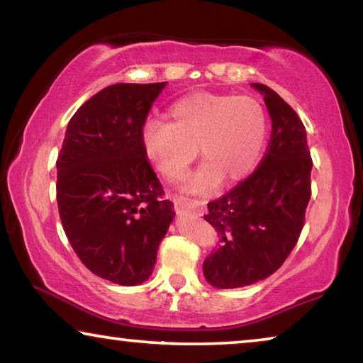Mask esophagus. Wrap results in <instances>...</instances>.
I'll list each match as a JSON object with an SVG mask.
<instances>
[{"label":"esophagus","mask_w":363,"mask_h":363,"mask_svg":"<svg viewBox=\"0 0 363 363\" xmlns=\"http://www.w3.org/2000/svg\"><path fill=\"white\" fill-rule=\"evenodd\" d=\"M174 208H176V213L179 214V216H184V214H194V216H200L201 211H203V201L187 199V196H182V195H176L174 196Z\"/></svg>","instance_id":"34e87169"}]
</instances>
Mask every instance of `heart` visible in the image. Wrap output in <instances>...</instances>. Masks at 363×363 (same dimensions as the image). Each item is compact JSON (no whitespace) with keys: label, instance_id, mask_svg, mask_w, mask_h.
<instances>
[{"label":"heart","instance_id":"obj_1","mask_svg":"<svg viewBox=\"0 0 363 363\" xmlns=\"http://www.w3.org/2000/svg\"><path fill=\"white\" fill-rule=\"evenodd\" d=\"M171 121L149 120L143 145L168 181L186 176L199 149L203 164L184 182V190L206 194L219 181L237 182L259 162L269 134L262 104L250 96L200 91L181 97L169 107Z\"/></svg>","mask_w":363,"mask_h":363}]
</instances>
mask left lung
I'll list each match as a JSON object with an SVG mask.
<instances>
[{
  "label": "left lung",
  "mask_w": 363,
  "mask_h": 363,
  "mask_svg": "<svg viewBox=\"0 0 363 363\" xmlns=\"http://www.w3.org/2000/svg\"><path fill=\"white\" fill-rule=\"evenodd\" d=\"M253 86L264 94L272 133L259 167L208 203L205 219L220 247L205 259L203 274L216 288L247 286L279 270L298 243L312 194L303 121L274 89Z\"/></svg>",
  "instance_id": "left-lung-1"
}]
</instances>
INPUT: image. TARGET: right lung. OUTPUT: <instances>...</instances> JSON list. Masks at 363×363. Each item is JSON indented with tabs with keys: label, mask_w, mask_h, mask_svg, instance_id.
<instances>
[{
	"label": "right lung",
	"mask_w": 363,
	"mask_h": 363,
	"mask_svg": "<svg viewBox=\"0 0 363 363\" xmlns=\"http://www.w3.org/2000/svg\"><path fill=\"white\" fill-rule=\"evenodd\" d=\"M164 83H116L86 101L57 157L59 216L73 251L97 277L133 286L150 277L174 219L143 145Z\"/></svg>",
	"instance_id": "right-lung-1"
}]
</instances>
